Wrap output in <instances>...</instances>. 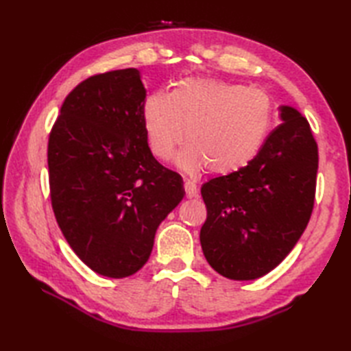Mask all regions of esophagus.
Segmentation results:
<instances>
[{"label": "esophagus", "instance_id": "obj_1", "mask_svg": "<svg viewBox=\"0 0 351 351\" xmlns=\"http://www.w3.org/2000/svg\"><path fill=\"white\" fill-rule=\"evenodd\" d=\"M184 189H185V196H187L189 199L197 197V195H199L197 185H196L195 182H193V181H185V182H184Z\"/></svg>", "mask_w": 351, "mask_h": 351}]
</instances>
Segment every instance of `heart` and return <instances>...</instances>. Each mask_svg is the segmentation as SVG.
I'll use <instances>...</instances> for the list:
<instances>
[{
    "instance_id": "obj_1",
    "label": "heart",
    "mask_w": 351,
    "mask_h": 351,
    "mask_svg": "<svg viewBox=\"0 0 351 351\" xmlns=\"http://www.w3.org/2000/svg\"><path fill=\"white\" fill-rule=\"evenodd\" d=\"M147 145L169 161L189 143L178 164L189 173L210 169L229 175L255 158L274 121V106L263 90L211 78H187L170 93L154 92L141 108Z\"/></svg>"
}]
</instances>
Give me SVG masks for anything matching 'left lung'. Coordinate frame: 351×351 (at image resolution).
Segmentation results:
<instances>
[{
  "label": "left lung",
  "mask_w": 351,
  "mask_h": 351,
  "mask_svg": "<svg viewBox=\"0 0 351 351\" xmlns=\"http://www.w3.org/2000/svg\"><path fill=\"white\" fill-rule=\"evenodd\" d=\"M247 166L202 185L204 255L232 280H253L278 267L304 232L315 199L318 147L293 107Z\"/></svg>",
  "instance_id": "obj_1"
}]
</instances>
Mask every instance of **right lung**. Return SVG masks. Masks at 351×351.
<instances>
[{
    "label": "right lung",
    "instance_id": "right-lung-1",
    "mask_svg": "<svg viewBox=\"0 0 351 351\" xmlns=\"http://www.w3.org/2000/svg\"><path fill=\"white\" fill-rule=\"evenodd\" d=\"M145 98L134 68L87 78L66 96L48 141L58 226L88 268L113 279L147 263L156 229L185 195L181 175L149 149Z\"/></svg>",
    "mask_w": 351,
    "mask_h": 351
}]
</instances>
